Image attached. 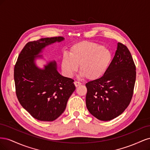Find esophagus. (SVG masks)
<instances>
[{"mask_svg":"<svg viewBox=\"0 0 150 150\" xmlns=\"http://www.w3.org/2000/svg\"><path fill=\"white\" fill-rule=\"evenodd\" d=\"M74 85L76 86V87H78V86H79L81 84V83L79 82V81H74Z\"/></svg>","mask_w":150,"mask_h":150,"instance_id":"34e87169","label":"esophagus"}]
</instances>
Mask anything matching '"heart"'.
I'll use <instances>...</instances> for the list:
<instances>
[{"label": "heart", "instance_id": "heart-1", "mask_svg": "<svg viewBox=\"0 0 150 150\" xmlns=\"http://www.w3.org/2000/svg\"><path fill=\"white\" fill-rule=\"evenodd\" d=\"M111 59V52L102 45L83 41L74 44L70 54H63L61 66L64 73L71 76L79 65L81 75L93 80L104 74Z\"/></svg>", "mask_w": 150, "mask_h": 150}]
</instances>
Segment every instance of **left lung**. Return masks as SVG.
Here are the masks:
<instances>
[{
    "label": "left lung",
    "mask_w": 150,
    "mask_h": 150,
    "mask_svg": "<svg viewBox=\"0 0 150 150\" xmlns=\"http://www.w3.org/2000/svg\"><path fill=\"white\" fill-rule=\"evenodd\" d=\"M136 81V66L125 45L118 42L111 64L100 78L86 84V104L93 116L110 121L120 116L129 104Z\"/></svg>",
    "instance_id": "left-lung-1"
}]
</instances>
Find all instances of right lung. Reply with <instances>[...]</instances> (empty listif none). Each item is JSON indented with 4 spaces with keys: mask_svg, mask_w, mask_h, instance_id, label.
<instances>
[{
    "mask_svg": "<svg viewBox=\"0 0 150 150\" xmlns=\"http://www.w3.org/2000/svg\"><path fill=\"white\" fill-rule=\"evenodd\" d=\"M64 38H42L29 42L22 49L14 67L16 93L21 106L35 119L52 121L64 111L76 87L74 80L61 76L55 61L44 69L36 66L35 59L42 50Z\"/></svg>",
    "mask_w": 150,
    "mask_h": 150,
    "instance_id": "1",
    "label": "right lung"
}]
</instances>
